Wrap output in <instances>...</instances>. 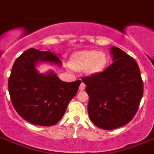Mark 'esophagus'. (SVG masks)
Listing matches in <instances>:
<instances>
[{"instance_id":"34e87169","label":"esophagus","mask_w":154,"mask_h":154,"mask_svg":"<svg viewBox=\"0 0 154 154\" xmlns=\"http://www.w3.org/2000/svg\"><path fill=\"white\" fill-rule=\"evenodd\" d=\"M85 87H86V85H85V84H84L83 82H82V83L80 84V86H79V90L82 91V90H84Z\"/></svg>"}]
</instances>
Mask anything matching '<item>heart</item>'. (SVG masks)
I'll use <instances>...</instances> for the list:
<instances>
[{
    "label": "heart",
    "mask_w": 154,
    "mask_h": 154,
    "mask_svg": "<svg viewBox=\"0 0 154 154\" xmlns=\"http://www.w3.org/2000/svg\"><path fill=\"white\" fill-rule=\"evenodd\" d=\"M107 63V54L96 50L77 51L72 55L69 66L76 72L85 71L86 74L93 75L102 72Z\"/></svg>",
    "instance_id": "1"
}]
</instances>
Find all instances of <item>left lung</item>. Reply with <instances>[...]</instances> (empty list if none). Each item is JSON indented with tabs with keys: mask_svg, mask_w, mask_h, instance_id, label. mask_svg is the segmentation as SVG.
<instances>
[{
	"mask_svg": "<svg viewBox=\"0 0 154 154\" xmlns=\"http://www.w3.org/2000/svg\"><path fill=\"white\" fill-rule=\"evenodd\" d=\"M110 50L114 62L103 72L82 79L90 97V120L106 130L122 127L132 120L143 94L136 60L118 47H111Z\"/></svg>",
	"mask_w": 154,
	"mask_h": 154,
	"instance_id": "left-lung-1",
	"label": "left lung"
}]
</instances>
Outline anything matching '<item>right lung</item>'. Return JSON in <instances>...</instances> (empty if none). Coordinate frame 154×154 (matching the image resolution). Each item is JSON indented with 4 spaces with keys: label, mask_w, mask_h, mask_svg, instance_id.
<instances>
[{
    "label": "right lung",
    "mask_w": 154,
    "mask_h": 154,
    "mask_svg": "<svg viewBox=\"0 0 154 154\" xmlns=\"http://www.w3.org/2000/svg\"><path fill=\"white\" fill-rule=\"evenodd\" d=\"M59 57L61 54L51 51L30 48L13 64L8 80L11 103L18 115L31 124H57L78 91L80 80L64 82L53 70L40 73L36 68L41 63L61 66Z\"/></svg>",
    "instance_id": "add662e5"
}]
</instances>
